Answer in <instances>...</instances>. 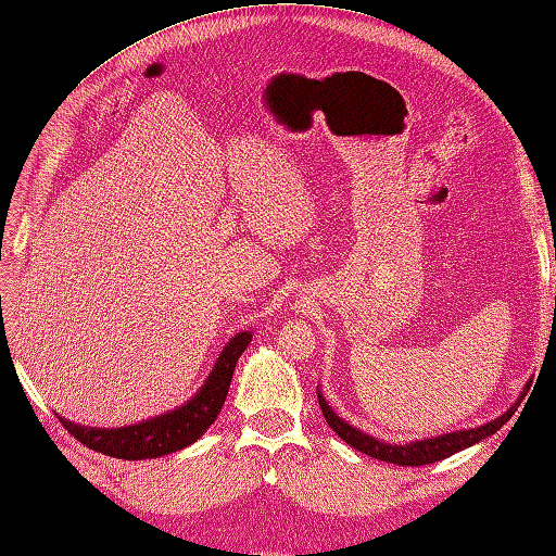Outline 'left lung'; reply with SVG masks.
<instances>
[{
    "label": "left lung",
    "instance_id": "8db88e82",
    "mask_svg": "<svg viewBox=\"0 0 556 556\" xmlns=\"http://www.w3.org/2000/svg\"><path fill=\"white\" fill-rule=\"evenodd\" d=\"M319 394V406H321V414L326 418V422H329L331 430L345 441V444H350L352 448H357L366 455H371V458L376 460H386V463H392V465H404V467H420V465H430V463H437V460H444L448 458V455L458 453L463 448H469L475 446L477 441L486 439L491 434H495L501 427L515 416V410L519 406V402L515 406H509L505 414L501 418H495L486 425H479V427H472V430H460V432H446L441 437H432V439H420V441H408V444H390V441H380L371 434H366L362 430H357V427H352L350 422H345L343 418H340L336 410L329 406V402L324 400L321 392Z\"/></svg>",
    "mask_w": 556,
    "mask_h": 556
}]
</instances>
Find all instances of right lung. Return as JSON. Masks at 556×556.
Returning a JSON list of instances; mask_svg holds the SVG:
<instances>
[{
    "mask_svg": "<svg viewBox=\"0 0 556 556\" xmlns=\"http://www.w3.org/2000/svg\"><path fill=\"white\" fill-rule=\"evenodd\" d=\"M251 338V331L237 333L220 352V357L216 366L211 368L202 390H199L188 404L168 410L164 416L142 420L129 427H115V430H105V427H84L65 418L59 420L70 434L81 441L84 446L110 455V458L146 460L176 453L185 446L194 444V441L213 425V420L218 418L227 390H230L235 366L241 357V352L249 348Z\"/></svg>",
    "mask_w": 556,
    "mask_h": 556,
    "instance_id": "1",
    "label": "right lung"
}]
</instances>
